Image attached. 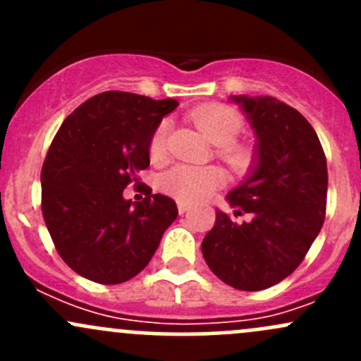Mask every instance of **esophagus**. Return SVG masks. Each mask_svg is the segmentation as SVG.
<instances>
[{
    "label": "esophagus",
    "instance_id": "esophagus-1",
    "mask_svg": "<svg viewBox=\"0 0 361 361\" xmlns=\"http://www.w3.org/2000/svg\"><path fill=\"white\" fill-rule=\"evenodd\" d=\"M188 209H190V204L183 202V201H178V211H180V214L187 213Z\"/></svg>",
    "mask_w": 361,
    "mask_h": 361
}]
</instances>
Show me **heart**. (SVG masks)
Masks as SVG:
<instances>
[{"instance_id": "b5f03b06", "label": "heart", "mask_w": 361, "mask_h": 361, "mask_svg": "<svg viewBox=\"0 0 361 361\" xmlns=\"http://www.w3.org/2000/svg\"><path fill=\"white\" fill-rule=\"evenodd\" d=\"M195 126L206 134L207 140L218 145V155L234 171H246L253 162V152L246 145L235 143L243 130V118L234 108L225 104H206L192 113ZM169 122L162 120L150 137V155L160 159L166 154ZM224 173L213 166H180L171 167L160 176L159 185L164 192L183 202H199L209 197L224 185Z\"/></svg>"}]
</instances>
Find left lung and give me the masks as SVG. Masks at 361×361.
Instances as JSON below:
<instances>
[{
	"label": "left lung",
	"instance_id": "8db88e82",
	"mask_svg": "<svg viewBox=\"0 0 361 361\" xmlns=\"http://www.w3.org/2000/svg\"><path fill=\"white\" fill-rule=\"evenodd\" d=\"M231 99L257 136L255 166L228 192L234 214L216 211L201 248L221 281L258 292L288 278L314 243L325 221L329 173L318 134L295 108L271 96Z\"/></svg>",
	"mask_w": 361,
	"mask_h": 361
}]
</instances>
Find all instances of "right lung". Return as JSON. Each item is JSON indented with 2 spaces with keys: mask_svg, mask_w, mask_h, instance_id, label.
Masks as SVG:
<instances>
[{
  "mask_svg": "<svg viewBox=\"0 0 361 361\" xmlns=\"http://www.w3.org/2000/svg\"><path fill=\"white\" fill-rule=\"evenodd\" d=\"M176 99L97 94L63 122L42 167V213L57 253L83 278L118 285L140 274L176 220L171 197L123 188L150 166V137Z\"/></svg>",
  "mask_w": 361,
  "mask_h": 361,
  "instance_id": "obj_1",
  "label": "right lung"
}]
</instances>
